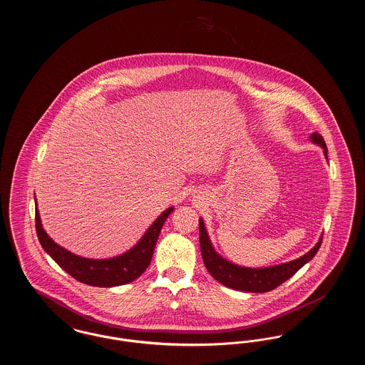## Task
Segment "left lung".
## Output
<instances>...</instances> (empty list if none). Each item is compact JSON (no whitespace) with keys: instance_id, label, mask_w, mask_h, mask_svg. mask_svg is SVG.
I'll use <instances>...</instances> for the list:
<instances>
[{"instance_id":"8db88e82","label":"left lung","mask_w":365,"mask_h":365,"mask_svg":"<svg viewBox=\"0 0 365 365\" xmlns=\"http://www.w3.org/2000/svg\"><path fill=\"white\" fill-rule=\"evenodd\" d=\"M309 139L312 143L323 149L324 157L329 161L327 146L323 137L319 133H313ZM322 241H323V234L320 235L317 243L308 253L293 261H287L272 267H264V268L242 267L232 261L227 260L216 252V249L213 247V243L209 238L204 219L200 217V246H201L202 260L209 274L219 283L240 292L267 293L277 289L283 282L292 278L299 268H302L307 262L312 260L322 245Z\"/></svg>"}]
</instances>
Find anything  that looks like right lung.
Returning <instances> with one entry per match:
<instances>
[{
	"label": "right lung",
	"instance_id": "1",
	"mask_svg": "<svg viewBox=\"0 0 365 365\" xmlns=\"http://www.w3.org/2000/svg\"><path fill=\"white\" fill-rule=\"evenodd\" d=\"M174 207L165 209L152 223L142 238L130 250L109 259L82 257L61 245L54 242L43 230L35 198V228L43 250L71 277L85 284L97 287H115L127 284L139 278L149 267L160 231Z\"/></svg>",
	"mask_w": 365,
	"mask_h": 365
}]
</instances>
